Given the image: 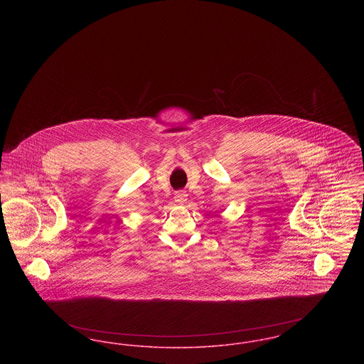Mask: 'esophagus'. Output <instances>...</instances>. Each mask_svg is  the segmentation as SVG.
<instances>
[{"label":"esophagus","instance_id":"obj_1","mask_svg":"<svg viewBox=\"0 0 364 364\" xmlns=\"http://www.w3.org/2000/svg\"><path fill=\"white\" fill-rule=\"evenodd\" d=\"M186 196H187V195H186L184 192H181V191H180V192H177V193L174 195V200H176L178 205H183V203L187 200V199H186Z\"/></svg>","mask_w":364,"mask_h":364}]
</instances>
